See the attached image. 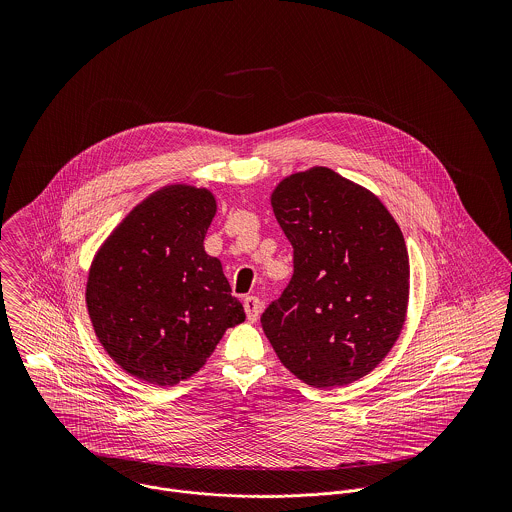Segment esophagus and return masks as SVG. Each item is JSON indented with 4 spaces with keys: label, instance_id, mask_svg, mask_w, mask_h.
I'll list each match as a JSON object with an SVG mask.
<instances>
[{
    "label": "esophagus",
    "instance_id": "1",
    "mask_svg": "<svg viewBox=\"0 0 512 512\" xmlns=\"http://www.w3.org/2000/svg\"><path fill=\"white\" fill-rule=\"evenodd\" d=\"M260 309H262V305H260L258 297H254V295L244 297V311H246L248 321H256L260 315Z\"/></svg>",
    "mask_w": 512,
    "mask_h": 512
}]
</instances>
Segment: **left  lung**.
<instances>
[{
	"instance_id": "obj_1",
	"label": "left lung",
	"mask_w": 512,
	"mask_h": 512,
	"mask_svg": "<svg viewBox=\"0 0 512 512\" xmlns=\"http://www.w3.org/2000/svg\"><path fill=\"white\" fill-rule=\"evenodd\" d=\"M274 215L293 276L262 329L297 378L331 388L368 374L396 343L408 305L404 236L384 205L327 167L284 179Z\"/></svg>"
}]
</instances>
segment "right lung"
Returning <instances> with one entry per match:
<instances>
[{
    "label": "right lung",
    "instance_id": "right-lung-1",
    "mask_svg": "<svg viewBox=\"0 0 512 512\" xmlns=\"http://www.w3.org/2000/svg\"><path fill=\"white\" fill-rule=\"evenodd\" d=\"M215 211L205 189H161L114 230L90 268L86 305L96 337L151 384L195 374L246 317L219 260L203 248Z\"/></svg>",
    "mask_w": 512,
    "mask_h": 512
}]
</instances>
